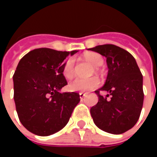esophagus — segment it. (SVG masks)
<instances>
[{
    "instance_id": "1",
    "label": "esophagus",
    "mask_w": 157,
    "mask_h": 157,
    "mask_svg": "<svg viewBox=\"0 0 157 157\" xmlns=\"http://www.w3.org/2000/svg\"><path fill=\"white\" fill-rule=\"evenodd\" d=\"M86 96V94H84V93H79V97H80V99H83V98H85Z\"/></svg>"
}]
</instances>
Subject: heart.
Segmentation results:
<instances>
[{"instance_id": "obj_1", "label": "heart", "mask_w": 157, "mask_h": 157, "mask_svg": "<svg viewBox=\"0 0 157 157\" xmlns=\"http://www.w3.org/2000/svg\"><path fill=\"white\" fill-rule=\"evenodd\" d=\"M86 60H87L89 63H91L95 68L100 67L103 63L104 59L97 53H88L85 56ZM63 77L65 78H71L74 74V62L73 59H68L63 66ZM100 84V80L96 77H91L88 78H76L70 82L68 85V88L71 92H86L89 90H92L94 88L97 87Z\"/></svg>"}]
</instances>
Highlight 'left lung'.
I'll return each instance as SVG.
<instances>
[{
  "mask_svg": "<svg viewBox=\"0 0 157 157\" xmlns=\"http://www.w3.org/2000/svg\"><path fill=\"white\" fill-rule=\"evenodd\" d=\"M88 50L104 56L108 68L104 86L95 91L99 101L90 110L94 122L106 133H125L136 125L142 112L144 94L141 71L135 57L121 47L103 44ZM100 90L109 94L103 97Z\"/></svg>",
  "mask_w": 157,
  "mask_h": 157,
  "instance_id": "obj_1",
  "label": "left lung"
}]
</instances>
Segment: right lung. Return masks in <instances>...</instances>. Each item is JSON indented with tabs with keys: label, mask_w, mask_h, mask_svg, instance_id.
<instances>
[{
	"label": "right lung",
	"mask_w": 157,
	"mask_h": 157,
	"mask_svg": "<svg viewBox=\"0 0 157 157\" xmlns=\"http://www.w3.org/2000/svg\"><path fill=\"white\" fill-rule=\"evenodd\" d=\"M77 52L39 48L19 61L13 76L14 100L19 120L29 132L48 136L68 123L80 99L77 93L60 92L67 85L62 71L65 58Z\"/></svg>",
	"instance_id": "1"
}]
</instances>
